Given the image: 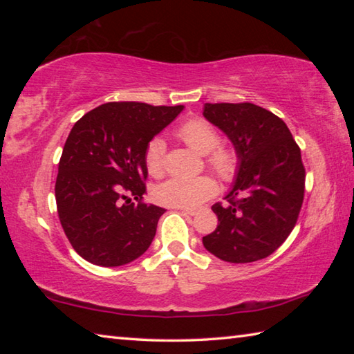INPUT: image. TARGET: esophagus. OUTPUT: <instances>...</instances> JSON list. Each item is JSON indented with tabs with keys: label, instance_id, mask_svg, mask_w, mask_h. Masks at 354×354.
I'll return each mask as SVG.
<instances>
[{
	"label": "esophagus",
	"instance_id": "34e87169",
	"mask_svg": "<svg viewBox=\"0 0 354 354\" xmlns=\"http://www.w3.org/2000/svg\"><path fill=\"white\" fill-rule=\"evenodd\" d=\"M179 211L181 212H184V214H187V215H195L196 214V209H194V207H178Z\"/></svg>",
	"mask_w": 354,
	"mask_h": 354
}]
</instances>
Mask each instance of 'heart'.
Returning a JSON list of instances; mask_svg holds the SVG:
<instances>
[{
  "mask_svg": "<svg viewBox=\"0 0 354 354\" xmlns=\"http://www.w3.org/2000/svg\"><path fill=\"white\" fill-rule=\"evenodd\" d=\"M175 134L185 145L205 154L206 165L223 181H232L241 169V156L230 145H221L217 128L207 120L194 117L183 122ZM145 165L149 175L160 178L165 173V143L153 137L145 148ZM217 183L209 175L192 178H170L154 189V198L160 205L175 207H194L215 195Z\"/></svg>",
  "mask_w": 354,
  "mask_h": 354,
  "instance_id": "b5f03b06",
  "label": "heart"
}]
</instances>
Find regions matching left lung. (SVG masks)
I'll return each mask as SVG.
<instances>
[{
	"mask_svg": "<svg viewBox=\"0 0 354 354\" xmlns=\"http://www.w3.org/2000/svg\"><path fill=\"white\" fill-rule=\"evenodd\" d=\"M209 122L230 137L241 156L226 205L215 203V231L205 248L226 262H254L277 251L297 225L304 198L301 151L287 124L253 103H206Z\"/></svg>",
	"mask_w": 354,
	"mask_h": 354,
	"instance_id": "obj_1",
	"label": "left lung"
}]
</instances>
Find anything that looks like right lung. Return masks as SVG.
Here are the masks:
<instances>
[{"instance_id": "right-lung-1", "label": "right lung", "mask_w": 354, "mask_h": 354, "mask_svg": "<svg viewBox=\"0 0 354 354\" xmlns=\"http://www.w3.org/2000/svg\"><path fill=\"white\" fill-rule=\"evenodd\" d=\"M183 107L113 101L87 112L71 128L55 194L65 236L86 261L124 266L151 245L165 209L143 201L145 148Z\"/></svg>"}]
</instances>
